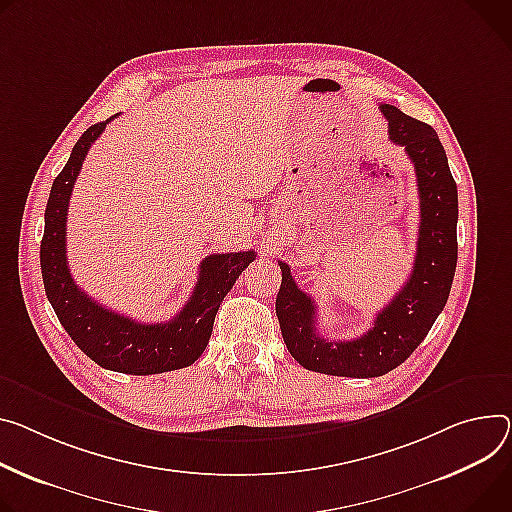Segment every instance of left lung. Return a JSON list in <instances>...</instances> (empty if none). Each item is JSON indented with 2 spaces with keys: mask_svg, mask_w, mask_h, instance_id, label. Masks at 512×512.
<instances>
[{
  "mask_svg": "<svg viewBox=\"0 0 512 512\" xmlns=\"http://www.w3.org/2000/svg\"><path fill=\"white\" fill-rule=\"evenodd\" d=\"M390 141L404 147L414 165L421 226L412 273L392 302L382 308L371 329L353 341H329L316 333V304L282 269L275 298L284 343L306 369L343 378H378L410 357L425 341L447 304L457 265V185L449 171L437 132L390 104L380 106Z\"/></svg>",
  "mask_w": 512,
  "mask_h": 512,
  "instance_id": "obj_1",
  "label": "left lung"
}]
</instances>
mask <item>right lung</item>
<instances>
[{
  "label": "right lung",
  "mask_w": 512,
  "mask_h": 512,
  "mask_svg": "<svg viewBox=\"0 0 512 512\" xmlns=\"http://www.w3.org/2000/svg\"><path fill=\"white\" fill-rule=\"evenodd\" d=\"M106 122L89 126L75 143L71 157L57 175L44 210L40 269L44 292L63 329L75 345L100 367L132 376L163 374L192 365L206 349L220 302L237 277L255 259L253 251L208 255L198 273L196 288L171 320L136 322L91 300L73 282L67 265V210L75 179L89 147L98 141Z\"/></svg>",
  "instance_id": "obj_1"
}]
</instances>
